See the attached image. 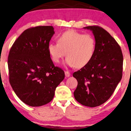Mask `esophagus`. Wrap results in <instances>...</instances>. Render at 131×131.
<instances>
[{
  "label": "esophagus",
  "instance_id": "1",
  "mask_svg": "<svg viewBox=\"0 0 131 131\" xmlns=\"http://www.w3.org/2000/svg\"><path fill=\"white\" fill-rule=\"evenodd\" d=\"M65 76L66 77H69V76L70 75V73L69 72V71L68 70H66L65 72Z\"/></svg>",
  "mask_w": 131,
  "mask_h": 131
}]
</instances>
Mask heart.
<instances>
[{
  "mask_svg": "<svg viewBox=\"0 0 131 131\" xmlns=\"http://www.w3.org/2000/svg\"><path fill=\"white\" fill-rule=\"evenodd\" d=\"M95 46L93 35L71 30L62 33L58 37V43H50L48 51L54 62H59L66 53V63L71 67L81 68L91 61Z\"/></svg>",
  "mask_w": 131,
  "mask_h": 131,
  "instance_id": "b5f03b06",
  "label": "heart"
}]
</instances>
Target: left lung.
Wrapping results in <instances>:
<instances>
[{"label":"left lung","mask_w":131,"mask_h":131,"mask_svg":"<svg viewBox=\"0 0 131 131\" xmlns=\"http://www.w3.org/2000/svg\"><path fill=\"white\" fill-rule=\"evenodd\" d=\"M96 41L91 61L73 73L77 80L75 99L83 105L99 106L113 93L123 75V56L120 45L109 33L99 26H87Z\"/></svg>","instance_id":"1"}]
</instances>
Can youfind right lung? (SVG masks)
<instances>
[{
  "instance_id": "obj_1",
  "label": "right lung",
  "mask_w": 131,
  "mask_h": 131,
  "mask_svg": "<svg viewBox=\"0 0 131 131\" xmlns=\"http://www.w3.org/2000/svg\"><path fill=\"white\" fill-rule=\"evenodd\" d=\"M54 34L51 26L30 27L16 39L9 52V83L20 100L31 106L50 103L65 78L64 71L54 66L48 51Z\"/></svg>"
}]
</instances>
